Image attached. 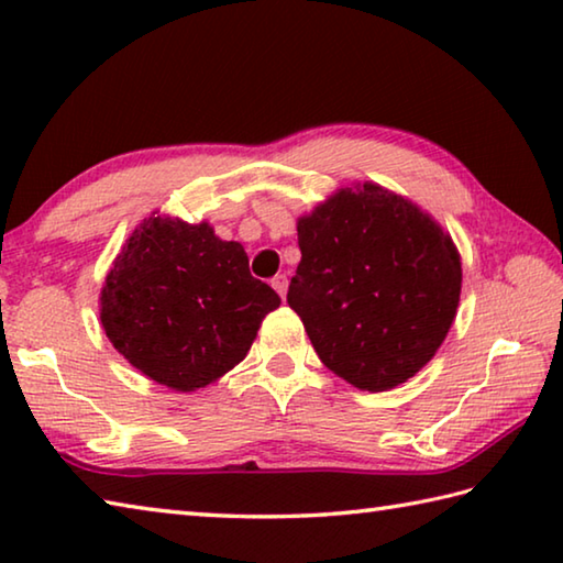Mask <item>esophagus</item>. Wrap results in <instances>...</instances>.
I'll return each instance as SVG.
<instances>
[{
	"mask_svg": "<svg viewBox=\"0 0 563 563\" xmlns=\"http://www.w3.org/2000/svg\"><path fill=\"white\" fill-rule=\"evenodd\" d=\"M271 285L275 288V292H278L280 298L285 300V295H288V275H275Z\"/></svg>",
	"mask_w": 563,
	"mask_h": 563,
	"instance_id": "esophagus-1",
	"label": "esophagus"
}]
</instances>
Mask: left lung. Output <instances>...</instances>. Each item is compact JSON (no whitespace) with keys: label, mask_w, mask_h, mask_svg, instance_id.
Masks as SVG:
<instances>
[{"label":"left lung","mask_w":563,"mask_h":563,"mask_svg":"<svg viewBox=\"0 0 563 563\" xmlns=\"http://www.w3.org/2000/svg\"><path fill=\"white\" fill-rule=\"evenodd\" d=\"M298 245L288 305L328 369L387 393L437 355L460 308L462 255L432 213L357 180L298 218Z\"/></svg>","instance_id":"left-lung-1"}]
</instances>
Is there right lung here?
<instances>
[{
	"instance_id": "right-lung-1",
	"label": "right lung",
	"mask_w": 563,
	"mask_h": 563,
	"mask_svg": "<svg viewBox=\"0 0 563 563\" xmlns=\"http://www.w3.org/2000/svg\"><path fill=\"white\" fill-rule=\"evenodd\" d=\"M280 305L245 247L208 221L154 211L129 233L99 292L101 328L141 375L196 393L241 362Z\"/></svg>"
}]
</instances>
